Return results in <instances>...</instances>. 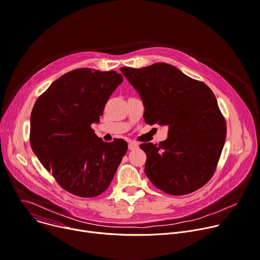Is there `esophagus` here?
<instances>
[{"label": "esophagus", "instance_id": "obj_1", "mask_svg": "<svg viewBox=\"0 0 260 260\" xmlns=\"http://www.w3.org/2000/svg\"><path fill=\"white\" fill-rule=\"evenodd\" d=\"M128 148H129V150H136V149L138 148V144L135 143V142H133V141H131V142H129V144H128Z\"/></svg>", "mask_w": 260, "mask_h": 260}]
</instances>
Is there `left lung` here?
I'll use <instances>...</instances> for the list:
<instances>
[{
	"label": "left lung",
	"instance_id": "left-lung-1",
	"mask_svg": "<svg viewBox=\"0 0 260 260\" xmlns=\"http://www.w3.org/2000/svg\"><path fill=\"white\" fill-rule=\"evenodd\" d=\"M121 72L143 100L146 123L169 127L165 142L139 146L147 155L150 181L174 196L204 186L215 172L227 133L211 89L168 63Z\"/></svg>",
	"mask_w": 260,
	"mask_h": 260
}]
</instances>
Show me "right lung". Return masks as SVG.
I'll use <instances>...</instances> for the list:
<instances>
[{
	"label": "right lung",
	"mask_w": 260,
	"mask_h": 260,
	"mask_svg": "<svg viewBox=\"0 0 260 260\" xmlns=\"http://www.w3.org/2000/svg\"><path fill=\"white\" fill-rule=\"evenodd\" d=\"M122 81L115 71L77 69L58 78L33 106L31 148L57 183L75 196L104 192L128 150L124 139L103 142L91 128Z\"/></svg>",
	"instance_id": "add662e5"
}]
</instances>
